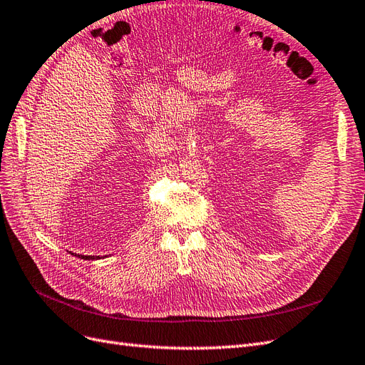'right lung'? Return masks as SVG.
<instances>
[{"mask_svg": "<svg viewBox=\"0 0 365 365\" xmlns=\"http://www.w3.org/2000/svg\"><path fill=\"white\" fill-rule=\"evenodd\" d=\"M71 252V251H70ZM73 256H76V257H79V259H83V260H97V259H101V256H83V254H76V252H71ZM106 257V256H105Z\"/></svg>", "mask_w": 365, "mask_h": 365, "instance_id": "obj_1", "label": "right lung"}]
</instances>
